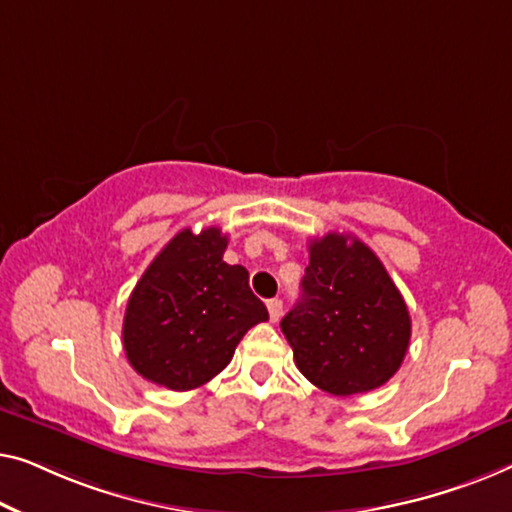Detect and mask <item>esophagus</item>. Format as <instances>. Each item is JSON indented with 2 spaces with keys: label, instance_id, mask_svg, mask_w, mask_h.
Here are the masks:
<instances>
[{
  "label": "esophagus",
  "instance_id": "esophagus-1",
  "mask_svg": "<svg viewBox=\"0 0 512 512\" xmlns=\"http://www.w3.org/2000/svg\"><path fill=\"white\" fill-rule=\"evenodd\" d=\"M266 308H269L271 322H278L280 315H283V301H280V299H269V301H266Z\"/></svg>",
  "mask_w": 512,
  "mask_h": 512
}]
</instances>
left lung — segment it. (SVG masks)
Returning <instances> with one entry per match:
<instances>
[{
    "mask_svg": "<svg viewBox=\"0 0 512 512\" xmlns=\"http://www.w3.org/2000/svg\"><path fill=\"white\" fill-rule=\"evenodd\" d=\"M301 299L280 320L297 369L336 397L371 392L399 371L410 315L376 253L350 234L308 246Z\"/></svg>",
    "mask_w": 512,
    "mask_h": 512,
    "instance_id": "left-lung-1",
    "label": "left lung"
}]
</instances>
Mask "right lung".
<instances>
[{
    "instance_id": "1",
    "label": "right lung",
    "mask_w": 512,
    "mask_h": 512,
    "mask_svg": "<svg viewBox=\"0 0 512 512\" xmlns=\"http://www.w3.org/2000/svg\"><path fill=\"white\" fill-rule=\"evenodd\" d=\"M218 227L183 229L129 294L122 345L132 369L174 392L201 387L232 362L250 327L269 320L248 271L227 264Z\"/></svg>"
}]
</instances>
